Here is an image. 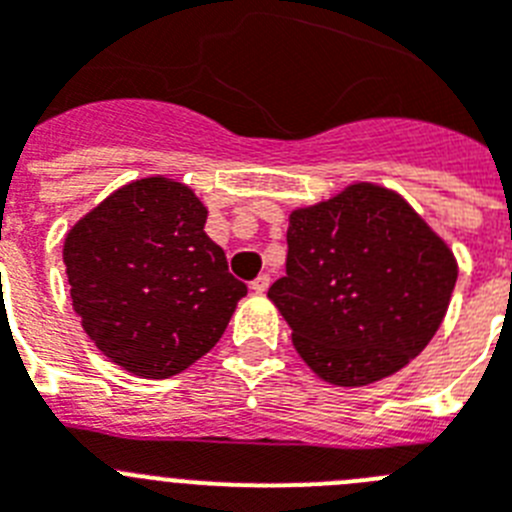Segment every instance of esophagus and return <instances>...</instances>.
Instances as JSON below:
<instances>
[{"label": "esophagus", "mask_w": 512, "mask_h": 512, "mask_svg": "<svg viewBox=\"0 0 512 512\" xmlns=\"http://www.w3.org/2000/svg\"><path fill=\"white\" fill-rule=\"evenodd\" d=\"M269 284H271L269 274H261V277L253 279L251 289H253V292H256V295H261V292H266V289H269Z\"/></svg>", "instance_id": "esophagus-1"}]
</instances>
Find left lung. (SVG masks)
<instances>
[{
	"instance_id": "1",
	"label": "left lung",
	"mask_w": 512,
	"mask_h": 512,
	"mask_svg": "<svg viewBox=\"0 0 512 512\" xmlns=\"http://www.w3.org/2000/svg\"><path fill=\"white\" fill-rule=\"evenodd\" d=\"M456 277L451 248L400 194L359 182L292 210L287 274L271 284L269 300L312 372L364 387L431 343Z\"/></svg>"
}]
</instances>
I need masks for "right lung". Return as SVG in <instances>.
<instances>
[{
  "label": "right lung",
  "mask_w": 512,
  "mask_h": 512,
  "mask_svg": "<svg viewBox=\"0 0 512 512\" xmlns=\"http://www.w3.org/2000/svg\"><path fill=\"white\" fill-rule=\"evenodd\" d=\"M205 220L187 184L148 176L112 192L66 235L76 315L94 346L135 377H174L202 359L248 292Z\"/></svg>",
  "instance_id": "add662e5"
}]
</instances>
